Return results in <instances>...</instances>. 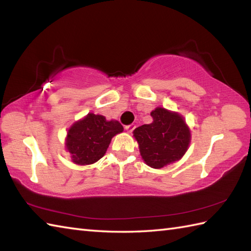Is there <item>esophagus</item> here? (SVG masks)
I'll return each mask as SVG.
<instances>
[{
  "label": "esophagus",
  "instance_id": "34e87169",
  "mask_svg": "<svg viewBox=\"0 0 251 251\" xmlns=\"http://www.w3.org/2000/svg\"><path fill=\"white\" fill-rule=\"evenodd\" d=\"M135 128H136V126H135L134 124H130V125L125 126V129H126L127 131H128V132H131Z\"/></svg>",
  "mask_w": 251,
  "mask_h": 251
}]
</instances>
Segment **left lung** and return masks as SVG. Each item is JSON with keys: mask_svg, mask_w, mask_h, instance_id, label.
Wrapping results in <instances>:
<instances>
[{"mask_svg": "<svg viewBox=\"0 0 251 251\" xmlns=\"http://www.w3.org/2000/svg\"><path fill=\"white\" fill-rule=\"evenodd\" d=\"M151 116V124L137 127L134 136L146 164L152 168H162L184 155L191 135L183 117L178 113L156 108Z\"/></svg>", "mask_w": 251, "mask_h": 251, "instance_id": "obj_1", "label": "left lung"}]
</instances>
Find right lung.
Segmentation results:
<instances>
[{"instance_id": "obj_1", "label": "right lung", "mask_w": 251, "mask_h": 251, "mask_svg": "<svg viewBox=\"0 0 251 251\" xmlns=\"http://www.w3.org/2000/svg\"><path fill=\"white\" fill-rule=\"evenodd\" d=\"M122 131L123 126L117 121H106L102 115L88 113L68 131L67 149L72 161L78 165L99 161L106 152L113 136Z\"/></svg>"}]
</instances>
